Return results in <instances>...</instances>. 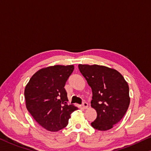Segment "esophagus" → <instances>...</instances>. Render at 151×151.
Instances as JSON below:
<instances>
[{
  "mask_svg": "<svg viewBox=\"0 0 151 151\" xmlns=\"http://www.w3.org/2000/svg\"><path fill=\"white\" fill-rule=\"evenodd\" d=\"M82 106L83 107V109H87L88 106V104L86 102H83L82 103Z\"/></svg>",
  "mask_w": 151,
  "mask_h": 151,
  "instance_id": "34e87169",
  "label": "esophagus"
}]
</instances>
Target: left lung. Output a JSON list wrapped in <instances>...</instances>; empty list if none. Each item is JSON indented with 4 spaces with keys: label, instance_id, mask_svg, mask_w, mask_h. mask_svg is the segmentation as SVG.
Instances as JSON below:
<instances>
[{
    "label": "left lung",
    "instance_id": "8db88e82",
    "mask_svg": "<svg viewBox=\"0 0 151 151\" xmlns=\"http://www.w3.org/2000/svg\"><path fill=\"white\" fill-rule=\"evenodd\" d=\"M79 69L91 87V106L97 117L91 126L101 131L110 129L121 120L130 102L128 84L119 71L99 65L79 64Z\"/></svg>",
    "mask_w": 151,
    "mask_h": 151
}]
</instances>
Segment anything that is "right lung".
<instances>
[{"label": "right lung", "mask_w": 151, "mask_h": 151, "mask_svg": "<svg viewBox=\"0 0 151 151\" xmlns=\"http://www.w3.org/2000/svg\"><path fill=\"white\" fill-rule=\"evenodd\" d=\"M73 69V65L42 68L32 76L25 86L27 109L46 130L57 132L64 128L71 113L78 109L68 105V94L64 88Z\"/></svg>", "instance_id": "obj_1"}]
</instances>
